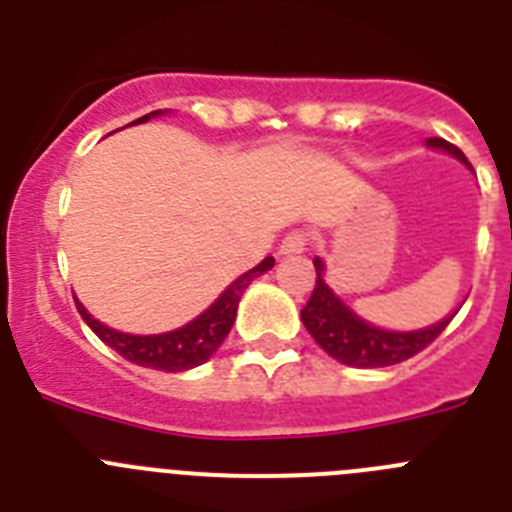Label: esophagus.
<instances>
[{"mask_svg":"<svg viewBox=\"0 0 512 512\" xmlns=\"http://www.w3.org/2000/svg\"><path fill=\"white\" fill-rule=\"evenodd\" d=\"M307 235L305 233H289L282 243H279V256H300L305 253Z\"/></svg>","mask_w":512,"mask_h":512,"instance_id":"1","label":"esophagus"}]
</instances>
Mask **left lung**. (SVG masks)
<instances>
[{"label": "left lung", "instance_id": "8db88e82", "mask_svg": "<svg viewBox=\"0 0 512 512\" xmlns=\"http://www.w3.org/2000/svg\"><path fill=\"white\" fill-rule=\"evenodd\" d=\"M425 148L431 151L449 153L451 158H456L459 164L467 166L472 171V164L467 161V156L459 151L456 146H451L449 140L443 138H428L425 140ZM315 264V274H318V282L312 289L310 302L305 305V310L300 312L302 323H305L307 333L315 338L320 348L330 359L341 361L346 366H356V369H379V366H392L400 364V361L410 359L418 351H423L433 338L441 333L446 325L451 323L459 307L454 312H449L446 318L438 320L433 325H425L418 330H390L379 328V325L369 323L361 315H356L341 297L336 295V289H330V284L325 282V261L320 256L312 259ZM464 305V302H461Z\"/></svg>", "mask_w": 512, "mask_h": 512}]
</instances>
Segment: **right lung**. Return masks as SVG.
Instances as JSON below:
<instances>
[{"label":"right lung","mask_w":512,"mask_h":512,"mask_svg":"<svg viewBox=\"0 0 512 512\" xmlns=\"http://www.w3.org/2000/svg\"><path fill=\"white\" fill-rule=\"evenodd\" d=\"M164 115H169V110L148 112V115L138 117L130 125H140V122ZM271 266H274V259L266 256L259 266H253L235 282H230L220 292V297L205 312H200L197 318L184 323L182 328L166 330V333H151V336L122 333V330L99 323L92 312L81 305L79 297H74V300L84 323L97 333L99 341L107 343L122 359L133 361L138 366H148V369H158V372H187V369H194V366L210 361L217 348L223 346V341L228 338L230 328L235 323V312H238V302H241L243 292H246V287L253 279L266 274Z\"/></svg>","instance_id":"add662e5"}]
</instances>
